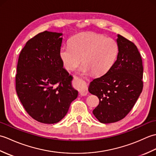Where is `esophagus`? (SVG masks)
I'll use <instances>...</instances> for the list:
<instances>
[{
	"mask_svg": "<svg viewBox=\"0 0 156 156\" xmlns=\"http://www.w3.org/2000/svg\"><path fill=\"white\" fill-rule=\"evenodd\" d=\"M74 81L76 84V87L78 89L79 92H80V95H87L88 93V87L87 83L84 80L79 79L77 77H74Z\"/></svg>",
	"mask_w": 156,
	"mask_h": 156,
	"instance_id": "esophagus-1",
	"label": "esophagus"
}]
</instances>
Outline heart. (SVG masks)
Instances as JSON below:
<instances>
[{
    "label": "heart",
    "mask_w": 156,
    "mask_h": 156,
    "mask_svg": "<svg viewBox=\"0 0 156 156\" xmlns=\"http://www.w3.org/2000/svg\"><path fill=\"white\" fill-rule=\"evenodd\" d=\"M119 48L113 39L92 32L81 33L73 37L69 45L59 50L62 64L67 70H73L83 62L82 72H92L100 76L107 73L117 58Z\"/></svg>",
    "instance_id": "heart-1"
}]
</instances>
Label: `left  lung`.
<instances>
[{
  "instance_id": "1",
  "label": "left lung",
  "mask_w": 156,
  "mask_h": 156,
  "mask_svg": "<svg viewBox=\"0 0 156 156\" xmlns=\"http://www.w3.org/2000/svg\"><path fill=\"white\" fill-rule=\"evenodd\" d=\"M117 60L107 73L94 79L88 88L99 104L93 114L102 123L117 122L126 117L143 90V63L133 42L117 35Z\"/></svg>"
}]
</instances>
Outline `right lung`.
<instances>
[{
  "instance_id": "obj_1",
  "label": "right lung",
  "mask_w": 156,
  "mask_h": 156,
  "mask_svg": "<svg viewBox=\"0 0 156 156\" xmlns=\"http://www.w3.org/2000/svg\"><path fill=\"white\" fill-rule=\"evenodd\" d=\"M62 34L45 31L26 43L15 76L16 94L25 111L38 122L54 124L65 117L78 97L72 76L63 68Z\"/></svg>"
}]
</instances>
